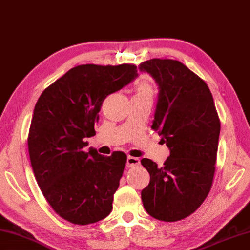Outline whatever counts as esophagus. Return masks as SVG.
<instances>
[{
    "instance_id": "esophagus-1",
    "label": "esophagus",
    "mask_w": 250,
    "mask_h": 250,
    "mask_svg": "<svg viewBox=\"0 0 250 250\" xmlns=\"http://www.w3.org/2000/svg\"><path fill=\"white\" fill-rule=\"evenodd\" d=\"M140 165V159L136 158V157H132V156H129L128 158H126V167L128 168H132V167H135V166Z\"/></svg>"
}]
</instances>
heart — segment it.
<instances>
[{"label":"heart","mask_w":250,"mask_h":250,"mask_svg":"<svg viewBox=\"0 0 250 250\" xmlns=\"http://www.w3.org/2000/svg\"><path fill=\"white\" fill-rule=\"evenodd\" d=\"M138 93H148V94H151V89L148 83L142 82L138 87Z\"/></svg>","instance_id":"heart-1"}]
</instances>
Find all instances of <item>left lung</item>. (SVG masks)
<instances>
[{"instance_id": "8db88e82", "label": "left lung", "mask_w": 250, "mask_h": 250, "mask_svg": "<svg viewBox=\"0 0 250 250\" xmlns=\"http://www.w3.org/2000/svg\"><path fill=\"white\" fill-rule=\"evenodd\" d=\"M139 69L158 85L151 128L170 150L164 167L141 160L150 175L142 202L153 218L179 221L196 211L211 188L220 120L208 85L182 62L153 58Z\"/></svg>"}]
</instances>
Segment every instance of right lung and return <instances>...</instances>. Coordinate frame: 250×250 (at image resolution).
I'll use <instances>...</instances> for the list:
<instances>
[{
	"mask_svg": "<svg viewBox=\"0 0 250 250\" xmlns=\"http://www.w3.org/2000/svg\"><path fill=\"white\" fill-rule=\"evenodd\" d=\"M136 66L80 65L43 91L34 107L28 149L39 188L58 216L73 224L95 223L112 209L126 155L87 153L85 138L107 95L138 77Z\"/></svg>",
	"mask_w": 250,
	"mask_h": 250,
	"instance_id": "1",
	"label": "right lung"
}]
</instances>
